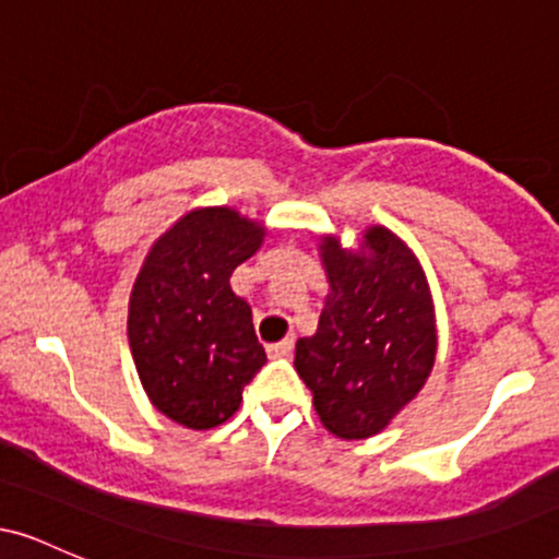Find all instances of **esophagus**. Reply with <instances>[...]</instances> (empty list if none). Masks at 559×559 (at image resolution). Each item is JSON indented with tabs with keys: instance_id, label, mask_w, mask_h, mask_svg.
<instances>
[{
	"instance_id": "1",
	"label": "esophagus",
	"mask_w": 559,
	"mask_h": 559,
	"mask_svg": "<svg viewBox=\"0 0 559 559\" xmlns=\"http://www.w3.org/2000/svg\"><path fill=\"white\" fill-rule=\"evenodd\" d=\"M294 352V336H288V338H284V342H278V344H271L267 346V355L273 357H288Z\"/></svg>"
}]
</instances>
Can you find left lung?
Returning a JSON list of instances; mask_svg holds the SVG:
<instances>
[{"mask_svg": "<svg viewBox=\"0 0 559 559\" xmlns=\"http://www.w3.org/2000/svg\"><path fill=\"white\" fill-rule=\"evenodd\" d=\"M331 294L316 336L299 338L294 368L320 420L342 439H368L415 400L436 360L433 301L415 254L373 226L360 252L325 236Z\"/></svg>", "mask_w": 559, "mask_h": 559, "instance_id": "obj_1", "label": "left lung"}]
</instances>
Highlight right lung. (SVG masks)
<instances>
[{"label": "right lung", "instance_id": "1", "mask_svg": "<svg viewBox=\"0 0 559 559\" xmlns=\"http://www.w3.org/2000/svg\"><path fill=\"white\" fill-rule=\"evenodd\" d=\"M265 228L228 207L183 215L146 254L128 305V342L141 386L178 426L204 431L239 409L267 362L252 307L230 273L260 249Z\"/></svg>", "mask_w": 559, "mask_h": 559}]
</instances>
